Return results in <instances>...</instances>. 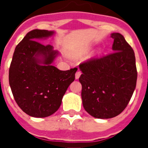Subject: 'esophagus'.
Masks as SVG:
<instances>
[{
	"instance_id": "34e87169",
	"label": "esophagus",
	"mask_w": 148,
	"mask_h": 148,
	"mask_svg": "<svg viewBox=\"0 0 148 148\" xmlns=\"http://www.w3.org/2000/svg\"><path fill=\"white\" fill-rule=\"evenodd\" d=\"M81 74H82V73H81V71H77L76 73H75V79H78L79 78V77H80Z\"/></svg>"
}]
</instances>
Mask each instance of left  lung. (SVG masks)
Masks as SVG:
<instances>
[{
	"mask_svg": "<svg viewBox=\"0 0 148 148\" xmlns=\"http://www.w3.org/2000/svg\"><path fill=\"white\" fill-rule=\"evenodd\" d=\"M113 53L79 65L83 107L96 119L118 116L128 104L137 80L135 53L122 35L113 32Z\"/></svg>",
	"mask_w": 148,
	"mask_h": 148,
	"instance_id": "8db88e82",
	"label": "left lung"
}]
</instances>
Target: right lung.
I'll return each mask as SVG.
<instances>
[{
	"instance_id": "obj_1",
	"label": "right lung",
	"mask_w": 148,
	"mask_h": 148,
	"mask_svg": "<svg viewBox=\"0 0 148 148\" xmlns=\"http://www.w3.org/2000/svg\"><path fill=\"white\" fill-rule=\"evenodd\" d=\"M54 34L44 29L29 32L15 47L10 64L9 82L14 99L32 117L44 118L58 110L78 70L63 71L53 65L59 52L38 40Z\"/></svg>"
}]
</instances>
